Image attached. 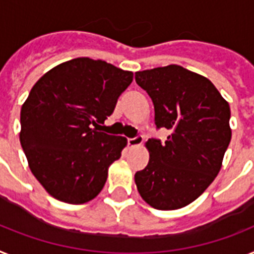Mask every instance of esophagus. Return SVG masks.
Wrapping results in <instances>:
<instances>
[{"mask_svg": "<svg viewBox=\"0 0 254 254\" xmlns=\"http://www.w3.org/2000/svg\"><path fill=\"white\" fill-rule=\"evenodd\" d=\"M142 141H144V137L140 135H137L136 137H132V139H128V145L129 146H137L141 145Z\"/></svg>", "mask_w": 254, "mask_h": 254, "instance_id": "34e87169", "label": "esophagus"}]
</instances>
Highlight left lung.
<instances>
[{"label":"left lung","instance_id":"8db88e82","mask_svg":"<svg viewBox=\"0 0 254 254\" xmlns=\"http://www.w3.org/2000/svg\"><path fill=\"white\" fill-rule=\"evenodd\" d=\"M135 80L152 98L157 128L170 131L165 142H145L149 162L135 174L136 187L154 209L187 206L221 170L231 141L230 105L209 79L178 64L137 71Z\"/></svg>","mask_w":254,"mask_h":254}]
</instances>
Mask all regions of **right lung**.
Segmentation results:
<instances>
[{
    "mask_svg": "<svg viewBox=\"0 0 254 254\" xmlns=\"http://www.w3.org/2000/svg\"><path fill=\"white\" fill-rule=\"evenodd\" d=\"M132 79L131 71L80 57L53 67L33 85L20 110L19 139L50 196L79 205L101 192L127 139L98 127Z\"/></svg>",
    "mask_w": 254,
    "mask_h": 254,
    "instance_id": "add662e5",
    "label": "right lung"
}]
</instances>
